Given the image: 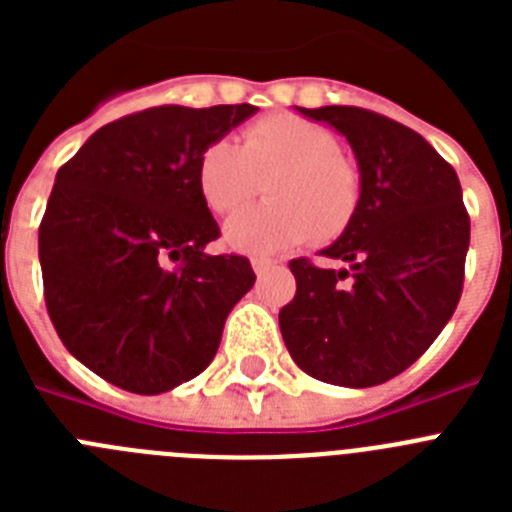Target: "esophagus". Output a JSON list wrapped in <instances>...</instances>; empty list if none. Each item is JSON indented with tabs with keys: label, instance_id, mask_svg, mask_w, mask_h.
<instances>
[{
	"label": "esophagus",
	"instance_id": "esophagus-1",
	"mask_svg": "<svg viewBox=\"0 0 512 512\" xmlns=\"http://www.w3.org/2000/svg\"><path fill=\"white\" fill-rule=\"evenodd\" d=\"M251 266H253V271H256V274H264V271L274 269V266H277V261H274V259H264V256H253Z\"/></svg>",
	"mask_w": 512,
	"mask_h": 512
}]
</instances>
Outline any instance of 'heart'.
I'll return each mask as SVG.
<instances>
[{"label":"heart","instance_id":"b5f03b06","mask_svg":"<svg viewBox=\"0 0 512 512\" xmlns=\"http://www.w3.org/2000/svg\"><path fill=\"white\" fill-rule=\"evenodd\" d=\"M194 182L212 212L246 205L264 182L269 200L235 212L225 243L235 251L277 253L305 241L341 238L359 215L364 174L336 133L307 117L277 112L241 133V146L212 140L197 158Z\"/></svg>","mask_w":512,"mask_h":512}]
</instances>
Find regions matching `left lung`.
Instances as JSON below:
<instances>
[{
  "instance_id": "obj_1",
  "label": "left lung",
  "mask_w": 512,
  "mask_h": 512,
  "mask_svg": "<svg viewBox=\"0 0 512 512\" xmlns=\"http://www.w3.org/2000/svg\"><path fill=\"white\" fill-rule=\"evenodd\" d=\"M297 110L346 135L364 197L351 228L320 251L348 269L289 261L297 292L279 310V328L305 374L374 387L418 361L459 305L469 248L459 176L390 117L346 104Z\"/></svg>"
}]
</instances>
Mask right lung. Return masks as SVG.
I'll return each mask as SVG.
<instances>
[{"label": "right lung", "mask_w": 512, "mask_h": 512, "mask_svg": "<svg viewBox=\"0 0 512 512\" xmlns=\"http://www.w3.org/2000/svg\"><path fill=\"white\" fill-rule=\"evenodd\" d=\"M259 107L161 104L99 128L58 169L40 220L45 307L94 374L161 395L215 359L233 305L256 282L194 182L197 158Z\"/></svg>", "instance_id": "right-lung-1"}]
</instances>
